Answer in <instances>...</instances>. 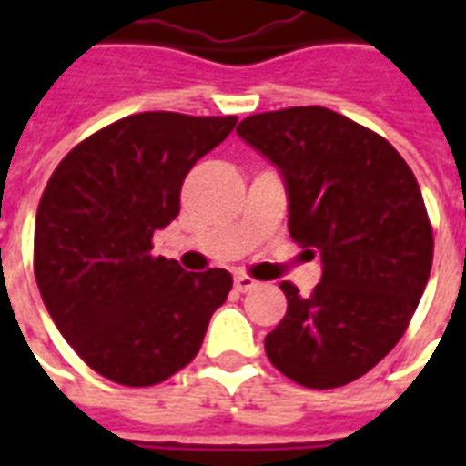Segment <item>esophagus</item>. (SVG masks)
<instances>
[{"label": "esophagus", "mask_w": 466, "mask_h": 466, "mask_svg": "<svg viewBox=\"0 0 466 466\" xmlns=\"http://www.w3.org/2000/svg\"><path fill=\"white\" fill-rule=\"evenodd\" d=\"M254 287H257V279H252L249 274H237V277H234V289H237V292H249Z\"/></svg>", "instance_id": "obj_1"}]
</instances>
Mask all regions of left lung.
I'll list each match as a JSON object with an SVG mask.
<instances>
[{
  "mask_svg": "<svg viewBox=\"0 0 466 466\" xmlns=\"http://www.w3.org/2000/svg\"><path fill=\"white\" fill-rule=\"evenodd\" d=\"M237 134L279 169L289 234L322 259L309 297L289 282L267 357L309 390H334L400 342L431 269L434 237L420 184L384 137L324 106L247 116Z\"/></svg>",
  "mask_w": 466,
  "mask_h": 466,
  "instance_id": "obj_1",
  "label": "left lung"
}]
</instances>
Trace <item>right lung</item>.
Listing matches in <instances>:
<instances>
[{
  "mask_svg": "<svg viewBox=\"0 0 466 466\" xmlns=\"http://www.w3.org/2000/svg\"><path fill=\"white\" fill-rule=\"evenodd\" d=\"M237 116L142 112L79 142L59 162L35 222V277L56 329L124 387L187 367L232 289L227 269L184 272L154 257L177 219L184 177L222 144Z\"/></svg>",
  "mask_w": 466,
  "mask_h": 466,
  "instance_id": "add662e5",
  "label": "right lung"
}]
</instances>
